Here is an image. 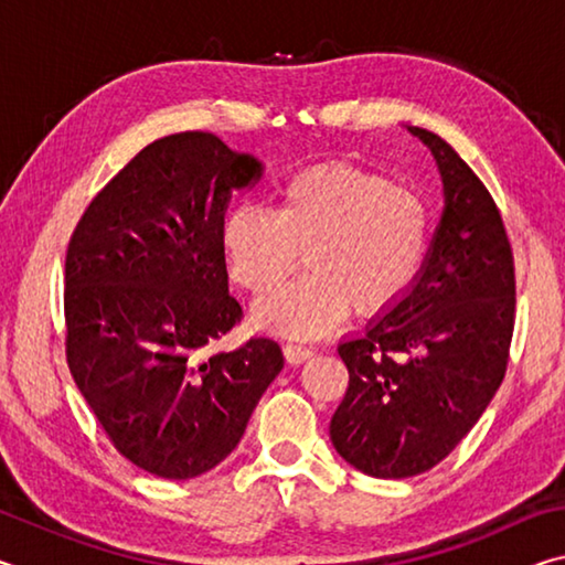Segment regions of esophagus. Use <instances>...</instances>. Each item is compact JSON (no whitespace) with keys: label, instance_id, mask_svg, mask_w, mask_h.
<instances>
[{"label":"esophagus","instance_id":"1","mask_svg":"<svg viewBox=\"0 0 565 565\" xmlns=\"http://www.w3.org/2000/svg\"><path fill=\"white\" fill-rule=\"evenodd\" d=\"M313 353L311 347H303V343H296V341H286L284 343V356L289 359L291 363H301L306 361Z\"/></svg>","mask_w":565,"mask_h":565}]
</instances>
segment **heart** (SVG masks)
Masks as SVG:
<instances>
[{
	"label": "heart",
	"mask_w": 565,
	"mask_h": 565,
	"mask_svg": "<svg viewBox=\"0 0 565 565\" xmlns=\"http://www.w3.org/2000/svg\"><path fill=\"white\" fill-rule=\"evenodd\" d=\"M434 242V216L416 189L379 171L319 164L276 191L274 212L244 202L226 214L228 271L252 294L271 291L306 262L301 279L256 306L262 323L313 337L347 317H374L414 289Z\"/></svg>",
	"instance_id": "heart-1"
}]
</instances>
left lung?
<instances>
[{
  "mask_svg": "<svg viewBox=\"0 0 565 565\" xmlns=\"http://www.w3.org/2000/svg\"><path fill=\"white\" fill-rule=\"evenodd\" d=\"M446 209L431 254L398 306L343 341L349 386L329 436L351 466L408 478L441 463L476 426L509 366L515 266L491 191L434 131Z\"/></svg>",
  "mask_w": 565,
  "mask_h": 565,
  "instance_id": "1",
  "label": "left lung"
}]
</instances>
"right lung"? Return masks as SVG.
<instances>
[{
  "instance_id": "add662e5",
  "label": "right lung",
  "mask_w": 565,
  "mask_h": 565,
  "mask_svg": "<svg viewBox=\"0 0 565 565\" xmlns=\"http://www.w3.org/2000/svg\"><path fill=\"white\" fill-rule=\"evenodd\" d=\"M259 174L214 134H169L92 199L66 246V366L111 446L169 481L224 461L284 366L266 337L214 349L244 319L224 209Z\"/></svg>"
}]
</instances>
